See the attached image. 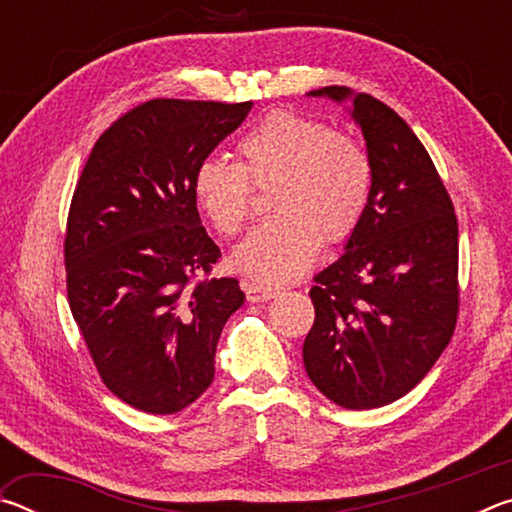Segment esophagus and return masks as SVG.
I'll use <instances>...</instances> for the list:
<instances>
[{"label":"esophagus","mask_w":512,"mask_h":512,"mask_svg":"<svg viewBox=\"0 0 512 512\" xmlns=\"http://www.w3.org/2000/svg\"><path fill=\"white\" fill-rule=\"evenodd\" d=\"M244 291L248 302H266L275 296L273 287H266V284L259 282H244Z\"/></svg>","instance_id":"34e87169"}]
</instances>
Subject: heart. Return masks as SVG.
I'll return each mask as SVG.
<instances>
[{
    "mask_svg": "<svg viewBox=\"0 0 512 512\" xmlns=\"http://www.w3.org/2000/svg\"><path fill=\"white\" fill-rule=\"evenodd\" d=\"M241 164L203 158L192 192L221 237L248 221L253 185L273 183V219L250 232L232 262L262 282H287L316 262L320 246L350 239L372 196V160L354 137L316 119L275 110L241 137Z\"/></svg>",
    "mask_w": 512,
    "mask_h": 512,
    "instance_id": "b5f03b06",
    "label": "heart"
}]
</instances>
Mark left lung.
Returning a JSON list of instances; mask_svg holds the SVG:
<instances>
[{
    "label": "left lung",
    "instance_id": "1",
    "mask_svg": "<svg viewBox=\"0 0 512 512\" xmlns=\"http://www.w3.org/2000/svg\"><path fill=\"white\" fill-rule=\"evenodd\" d=\"M309 97L352 99L375 180L345 253L314 277L302 361L327 400L377 409L418 386L452 339L458 221L427 149L393 108L339 85Z\"/></svg>",
    "mask_w": 512,
    "mask_h": 512
}]
</instances>
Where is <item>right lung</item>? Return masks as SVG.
Instances as JSON below:
<instances>
[{
  "instance_id": "add662e5",
  "label": "right lung",
  "mask_w": 512,
  "mask_h": 512,
  "mask_svg": "<svg viewBox=\"0 0 512 512\" xmlns=\"http://www.w3.org/2000/svg\"><path fill=\"white\" fill-rule=\"evenodd\" d=\"M253 103L151 99L94 144L67 214V300L101 381L169 415L214 379L221 329L244 305L198 216L192 178Z\"/></svg>"
}]
</instances>
